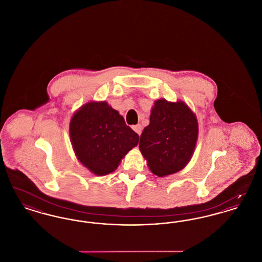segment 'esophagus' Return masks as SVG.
Segmentation results:
<instances>
[{
    "mask_svg": "<svg viewBox=\"0 0 262 262\" xmlns=\"http://www.w3.org/2000/svg\"><path fill=\"white\" fill-rule=\"evenodd\" d=\"M133 129L137 133L138 136H140V134H141V130H142V126L140 125H136L133 126Z\"/></svg>",
    "mask_w": 262,
    "mask_h": 262,
    "instance_id": "34e87169",
    "label": "esophagus"
}]
</instances>
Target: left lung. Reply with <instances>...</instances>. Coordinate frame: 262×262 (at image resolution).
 <instances>
[{"mask_svg":"<svg viewBox=\"0 0 262 262\" xmlns=\"http://www.w3.org/2000/svg\"><path fill=\"white\" fill-rule=\"evenodd\" d=\"M199 137L195 114L179 100H156L144 127L139 150L151 173L159 178L183 170L190 161Z\"/></svg>","mask_w":262,"mask_h":262,"instance_id":"obj_1","label":"left lung"}]
</instances>
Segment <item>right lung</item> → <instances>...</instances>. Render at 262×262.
<instances>
[{
    "label": "right lung",
    "instance_id": "add662e5",
    "mask_svg": "<svg viewBox=\"0 0 262 262\" xmlns=\"http://www.w3.org/2000/svg\"><path fill=\"white\" fill-rule=\"evenodd\" d=\"M70 137L77 160L96 176L114 172L139 139L106 101H90L76 110Z\"/></svg>",
    "mask_w": 262,
    "mask_h": 262
}]
</instances>
